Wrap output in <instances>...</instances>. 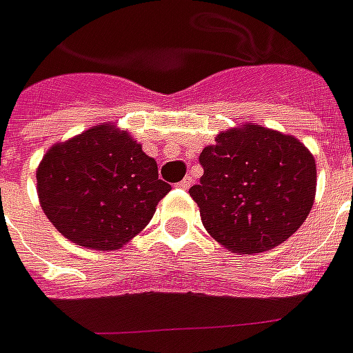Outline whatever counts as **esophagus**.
I'll list each match as a JSON object with an SVG mask.
<instances>
[{"instance_id":"34e87169","label":"esophagus","mask_w":353,"mask_h":353,"mask_svg":"<svg viewBox=\"0 0 353 353\" xmlns=\"http://www.w3.org/2000/svg\"><path fill=\"white\" fill-rule=\"evenodd\" d=\"M192 184H193L192 176H186V179L180 180L179 188H182V190H190V188H192Z\"/></svg>"}]
</instances>
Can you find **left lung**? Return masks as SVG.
Returning a JSON list of instances; mask_svg holds the SVG:
<instances>
[{"label": "left lung", "mask_w": 353, "mask_h": 353, "mask_svg": "<svg viewBox=\"0 0 353 353\" xmlns=\"http://www.w3.org/2000/svg\"><path fill=\"white\" fill-rule=\"evenodd\" d=\"M199 163L190 195L212 238L234 253H262L305 221L316 192V163L296 137L259 124L223 132Z\"/></svg>", "instance_id": "obj_1"}]
</instances>
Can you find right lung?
I'll return each mask as SVG.
<instances>
[{"instance_id": "1", "label": "right lung", "mask_w": 353, "mask_h": 353, "mask_svg": "<svg viewBox=\"0 0 353 353\" xmlns=\"http://www.w3.org/2000/svg\"><path fill=\"white\" fill-rule=\"evenodd\" d=\"M48 219L83 248H123L150 221L171 186L128 134L102 124L55 145L37 171Z\"/></svg>"}]
</instances>
